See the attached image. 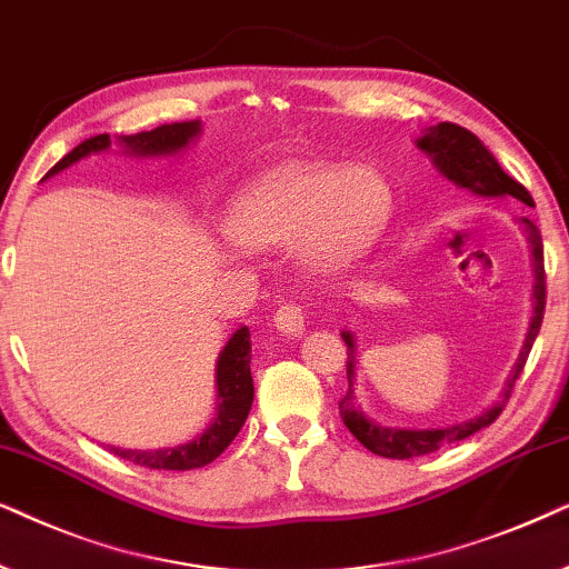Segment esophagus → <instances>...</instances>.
<instances>
[{
    "mask_svg": "<svg viewBox=\"0 0 569 569\" xmlns=\"http://www.w3.org/2000/svg\"><path fill=\"white\" fill-rule=\"evenodd\" d=\"M305 309H301L299 305H291V301H286V305H280L276 309V328L280 332H286V336H293L299 338L301 332H305Z\"/></svg>",
    "mask_w": 569,
    "mask_h": 569,
    "instance_id": "esophagus-1",
    "label": "esophagus"
}]
</instances>
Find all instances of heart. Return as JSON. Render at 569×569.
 Instances as JSON below:
<instances>
[{
  "label": "heart",
  "mask_w": 569,
  "mask_h": 569,
  "mask_svg": "<svg viewBox=\"0 0 569 569\" xmlns=\"http://www.w3.org/2000/svg\"><path fill=\"white\" fill-rule=\"evenodd\" d=\"M390 210L392 189L372 166L291 163L241 189L226 208L223 231L244 249L299 241L309 270L338 272L375 244Z\"/></svg>",
  "instance_id": "obj_1"
}]
</instances>
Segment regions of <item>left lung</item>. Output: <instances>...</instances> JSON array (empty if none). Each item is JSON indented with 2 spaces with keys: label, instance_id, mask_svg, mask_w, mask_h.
I'll list each match as a JSON object with an SVG mask.
<instances>
[{
  "label": "left lung",
  "instance_id": "8db88e82",
  "mask_svg": "<svg viewBox=\"0 0 569 569\" xmlns=\"http://www.w3.org/2000/svg\"><path fill=\"white\" fill-rule=\"evenodd\" d=\"M416 146L431 158V163L437 166V171L448 181H452L458 189H468V192L479 197H515V200H520L522 206L533 208V197L528 194V189L522 187L520 181H515L510 173H505L502 166L497 163V158L487 150V146H483L473 132H468L466 127L452 124V121H439L437 127H429V130L416 140ZM520 223L528 233L531 254H533V276H536L533 317H531V325H528V336H526V343H522V351L505 382L502 396H499L495 406L476 416V419L448 423V427H437V429H396V427H380L377 421L367 419V416L353 406V396H351L353 390H348V396L338 403L340 419H343L348 431L359 439L363 448L372 450L375 456L396 458V460L429 456V452L445 448V445L460 442V439L476 435V431L489 427V423L502 413L505 403L512 396V385L520 377L522 367H526V359L528 353H531L533 340L539 336L543 307H547V272H543L541 233L536 229V223L528 221V218H520ZM340 336H343L348 346V361H346L348 388H353V367H356L353 336L348 330L340 332Z\"/></svg>",
  "mask_w": 569,
  "mask_h": 569
}]
</instances>
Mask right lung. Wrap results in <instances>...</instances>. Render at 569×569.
Returning <instances> with one entry per match:
<instances>
[{
    "mask_svg": "<svg viewBox=\"0 0 569 569\" xmlns=\"http://www.w3.org/2000/svg\"><path fill=\"white\" fill-rule=\"evenodd\" d=\"M202 124L200 119L194 121H173V124H161L150 132L124 134L119 138V146L130 156H173L184 150L197 134H200ZM111 146L109 134H96V138L82 140L78 148L70 150L54 169L47 173L64 171L67 166L78 163L80 158L90 153H101ZM252 343H249V328H239L223 346L221 356L216 363V388H218V416L213 423L197 435L192 442L179 445V448L166 450H124V448H109L117 458L130 460L134 466L156 468V471H189V468H202L221 456V452L233 442L239 429L244 427L249 408H252L254 385H252Z\"/></svg>",
    "mask_w": 569,
    "mask_h": 569,
    "instance_id": "right-lung-1",
    "label": "right lung"
}]
</instances>
